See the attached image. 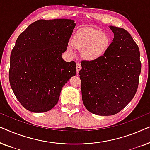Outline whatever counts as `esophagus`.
<instances>
[{"label":"esophagus","instance_id":"34e87169","mask_svg":"<svg viewBox=\"0 0 150 150\" xmlns=\"http://www.w3.org/2000/svg\"><path fill=\"white\" fill-rule=\"evenodd\" d=\"M76 71H77V74H79V71L81 70V65L79 63H76Z\"/></svg>","mask_w":150,"mask_h":150}]
</instances>
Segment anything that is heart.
Here are the masks:
<instances>
[{
  "instance_id": "1",
  "label": "heart",
  "mask_w": 150,
  "mask_h": 150,
  "mask_svg": "<svg viewBox=\"0 0 150 150\" xmlns=\"http://www.w3.org/2000/svg\"><path fill=\"white\" fill-rule=\"evenodd\" d=\"M72 46L81 50V55L89 61L96 60L102 57L110 44V39L102 30L97 28H82L78 30L71 41ZM69 52H73L71 45L67 47Z\"/></svg>"
}]
</instances>
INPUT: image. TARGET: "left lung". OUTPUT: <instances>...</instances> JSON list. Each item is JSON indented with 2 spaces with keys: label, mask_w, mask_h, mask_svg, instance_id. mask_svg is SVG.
I'll return each mask as SVG.
<instances>
[{
  "label": "left lung",
  "mask_w": 150,
  "mask_h": 150,
  "mask_svg": "<svg viewBox=\"0 0 150 150\" xmlns=\"http://www.w3.org/2000/svg\"><path fill=\"white\" fill-rule=\"evenodd\" d=\"M112 42L96 60L81 61L79 71L82 98L92 113L108 116L118 113L136 93L141 74L139 47L122 28L110 26Z\"/></svg>",
  "instance_id": "left-lung-1"
}]
</instances>
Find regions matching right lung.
Returning <instances> with one entry per match:
<instances>
[{
  "instance_id": "right-lung-1",
  "label": "right lung",
  "mask_w": 150,
  "mask_h": 150,
  "mask_svg": "<svg viewBox=\"0 0 150 150\" xmlns=\"http://www.w3.org/2000/svg\"><path fill=\"white\" fill-rule=\"evenodd\" d=\"M75 26L72 20H39L18 36L10 56L9 79L26 109H52L63 86L76 74L74 61L66 62L61 57Z\"/></svg>"
}]
</instances>
